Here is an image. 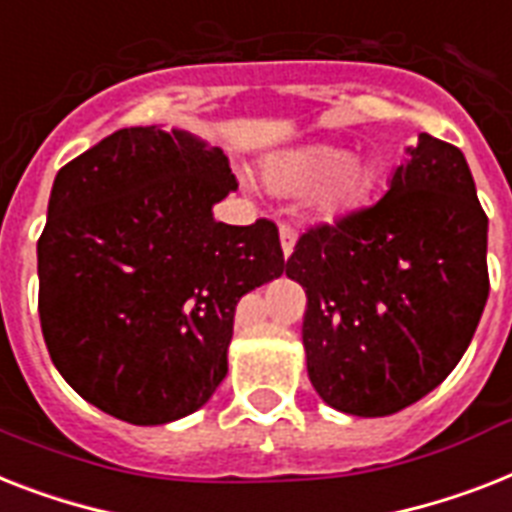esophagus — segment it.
I'll use <instances>...</instances> for the list:
<instances>
[{"label": "esophagus", "instance_id": "esophagus-1", "mask_svg": "<svg viewBox=\"0 0 512 512\" xmlns=\"http://www.w3.org/2000/svg\"><path fill=\"white\" fill-rule=\"evenodd\" d=\"M278 236H281V249H284V257L292 255L294 244H297V231H294L289 223H281V228H278Z\"/></svg>", "mask_w": 512, "mask_h": 512}]
</instances>
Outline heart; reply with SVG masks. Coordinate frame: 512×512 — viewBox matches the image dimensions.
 <instances>
[{
  "label": "heart",
  "mask_w": 512,
  "mask_h": 512,
  "mask_svg": "<svg viewBox=\"0 0 512 512\" xmlns=\"http://www.w3.org/2000/svg\"><path fill=\"white\" fill-rule=\"evenodd\" d=\"M265 186L276 194H302L313 189V210L321 218H334L352 205L363 184V173L347 152L328 144L299 147L273 157L265 165Z\"/></svg>",
  "instance_id": "obj_1"
}]
</instances>
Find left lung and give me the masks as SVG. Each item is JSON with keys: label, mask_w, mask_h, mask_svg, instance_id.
<instances>
[{"label": "left lung", "mask_w": 512, "mask_h": 512, "mask_svg": "<svg viewBox=\"0 0 512 512\" xmlns=\"http://www.w3.org/2000/svg\"><path fill=\"white\" fill-rule=\"evenodd\" d=\"M486 223L463 152L421 134L384 197L299 236L286 276L326 405L392 415L450 376L489 297Z\"/></svg>", "instance_id": "left-lung-1"}]
</instances>
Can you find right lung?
I'll use <instances>...</instances> for the list:
<instances>
[{
	"label": "right lung",
	"instance_id": "right-lung-1",
	"mask_svg": "<svg viewBox=\"0 0 512 512\" xmlns=\"http://www.w3.org/2000/svg\"><path fill=\"white\" fill-rule=\"evenodd\" d=\"M236 186L218 147L176 128H120L60 168L39 236V318L83 400L160 426L213 397L236 302L286 268L273 220L213 218Z\"/></svg>",
	"mask_w": 512,
	"mask_h": 512
}]
</instances>
